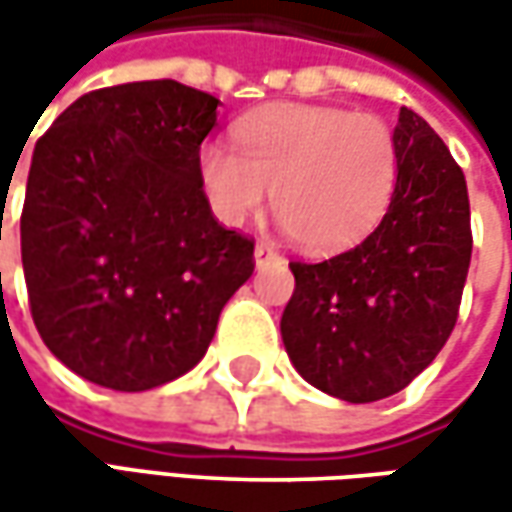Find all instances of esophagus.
<instances>
[{
	"label": "esophagus",
	"instance_id": "34e87169",
	"mask_svg": "<svg viewBox=\"0 0 512 512\" xmlns=\"http://www.w3.org/2000/svg\"><path fill=\"white\" fill-rule=\"evenodd\" d=\"M253 253H256V265L259 267H265L270 265V262H276V259H282V256H279V250H276V245H270V242H259Z\"/></svg>",
	"mask_w": 512,
	"mask_h": 512
}]
</instances>
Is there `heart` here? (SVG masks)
<instances>
[{"label": "heart", "instance_id": "b5f03b06", "mask_svg": "<svg viewBox=\"0 0 512 512\" xmlns=\"http://www.w3.org/2000/svg\"><path fill=\"white\" fill-rule=\"evenodd\" d=\"M236 145L205 142L199 179L213 213L242 225L267 199L287 233L310 250L359 242L390 205L399 150L373 113L273 105L236 125Z\"/></svg>", "mask_w": 512, "mask_h": 512}]
</instances>
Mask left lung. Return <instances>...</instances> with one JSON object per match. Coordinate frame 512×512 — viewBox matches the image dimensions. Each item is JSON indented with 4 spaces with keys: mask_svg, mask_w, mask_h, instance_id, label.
Listing matches in <instances>:
<instances>
[{
    "mask_svg": "<svg viewBox=\"0 0 512 512\" xmlns=\"http://www.w3.org/2000/svg\"><path fill=\"white\" fill-rule=\"evenodd\" d=\"M399 176L379 227L322 262H290L282 342L302 379L344 402L404 390L450 339L470 267V199L439 133L410 108L393 130Z\"/></svg>",
    "mask_w": 512,
    "mask_h": 512,
    "instance_id": "left-lung-1",
    "label": "left lung"
}]
</instances>
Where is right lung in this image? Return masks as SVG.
I'll use <instances>...</instances> for the list:
<instances>
[{
    "label": "right lung",
    "instance_id": "add662e5",
    "mask_svg": "<svg viewBox=\"0 0 512 512\" xmlns=\"http://www.w3.org/2000/svg\"><path fill=\"white\" fill-rule=\"evenodd\" d=\"M219 99L173 79L79 96L33 148L22 267L59 362L110 390L173 382L205 356L253 239L216 222L199 148Z\"/></svg>",
    "mask_w": 512,
    "mask_h": 512
}]
</instances>
